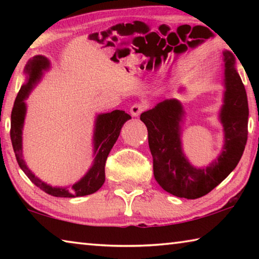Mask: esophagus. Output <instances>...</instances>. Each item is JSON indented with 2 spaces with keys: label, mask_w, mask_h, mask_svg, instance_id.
Returning a JSON list of instances; mask_svg holds the SVG:
<instances>
[{
  "label": "esophagus",
  "mask_w": 259,
  "mask_h": 259,
  "mask_svg": "<svg viewBox=\"0 0 259 259\" xmlns=\"http://www.w3.org/2000/svg\"><path fill=\"white\" fill-rule=\"evenodd\" d=\"M147 108L146 103H136L130 108V113L133 116H138L140 113H142L144 109Z\"/></svg>",
  "instance_id": "34e87169"
}]
</instances>
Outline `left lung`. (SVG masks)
<instances>
[{"label":"left lung","instance_id":"1","mask_svg":"<svg viewBox=\"0 0 259 259\" xmlns=\"http://www.w3.org/2000/svg\"><path fill=\"white\" fill-rule=\"evenodd\" d=\"M224 97L219 121L224 131V145L217 159L204 168L192 165L182 146V123L185 111L178 99H165L142 113L147 126L153 170L159 185L178 198L198 199L219 185L238 165L248 138V99L235 68V57L223 51ZM184 91L181 88L179 93Z\"/></svg>","mask_w":259,"mask_h":259}]
</instances>
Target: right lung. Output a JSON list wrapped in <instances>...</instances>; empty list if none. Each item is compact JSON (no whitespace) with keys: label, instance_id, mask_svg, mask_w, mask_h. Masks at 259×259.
<instances>
[{"label":"right lung","instance_id":"obj_1","mask_svg":"<svg viewBox=\"0 0 259 259\" xmlns=\"http://www.w3.org/2000/svg\"><path fill=\"white\" fill-rule=\"evenodd\" d=\"M50 68V61L45 56H35L26 64L24 73L26 82L21 85L18 96L15 100L14 108L11 112V130L10 137L14 147L17 162L21 170L25 172L32 183H34L42 191L57 198H76L84 196L97 192L103 186L105 182V163L111 152L114 144L119 138L120 131L126 121L131 116L124 111L115 109L109 113H102L96 116L94 126V161L87 174L80 181H77L72 186H51L49 184L41 181L32 172L23 155V129L24 122L27 112L25 100L28 98L33 88L40 82L43 72Z\"/></svg>","mask_w":259,"mask_h":259}]
</instances>
